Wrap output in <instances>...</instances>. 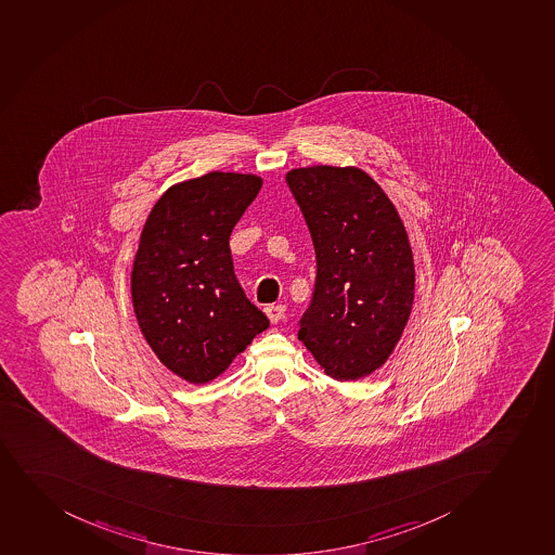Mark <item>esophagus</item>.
Returning a JSON list of instances; mask_svg holds the SVG:
<instances>
[{"mask_svg": "<svg viewBox=\"0 0 555 555\" xmlns=\"http://www.w3.org/2000/svg\"><path fill=\"white\" fill-rule=\"evenodd\" d=\"M267 315H269V320L272 323H278V321L283 320L285 318L286 307L285 305H269L267 309H264Z\"/></svg>", "mask_w": 555, "mask_h": 555, "instance_id": "esophagus-1", "label": "esophagus"}]
</instances>
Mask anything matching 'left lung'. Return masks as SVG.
<instances>
[{
	"label": "left lung",
	"instance_id": "1",
	"mask_svg": "<svg viewBox=\"0 0 555 555\" xmlns=\"http://www.w3.org/2000/svg\"><path fill=\"white\" fill-rule=\"evenodd\" d=\"M286 184L315 251L298 338L328 376H367L386 363L413 307V251L402 219L362 169H292Z\"/></svg>",
	"mask_w": 555,
	"mask_h": 555
}]
</instances>
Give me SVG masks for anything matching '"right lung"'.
<instances>
[{
  "mask_svg": "<svg viewBox=\"0 0 555 555\" xmlns=\"http://www.w3.org/2000/svg\"><path fill=\"white\" fill-rule=\"evenodd\" d=\"M261 179L211 171L169 188L142 230L131 272L134 315L158 360L206 384L232 363L269 318L234 274L230 235Z\"/></svg>",
  "mask_w": 555,
  "mask_h": 555,
  "instance_id": "add662e5",
  "label": "right lung"
}]
</instances>
